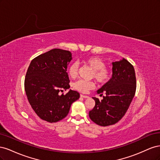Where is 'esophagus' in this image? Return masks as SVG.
<instances>
[{
  "mask_svg": "<svg viewBox=\"0 0 160 160\" xmlns=\"http://www.w3.org/2000/svg\"><path fill=\"white\" fill-rule=\"evenodd\" d=\"M81 98H85V99H88V98H89V96H88V95H81Z\"/></svg>",
  "mask_w": 160,
  "mask_h": 160,
  "instance_id": "1",
  "label": "esophagus"
}]
</instances>
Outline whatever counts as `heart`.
I'll list each match as a JSON object with an SVG mask.
<instances>
[{"label":"heart","instance_id":"heart-1","mask_svg":"<svg viewBox=\"0 0 160 160\" xmlns=\"http://www.w3.org/2000/svg\"><path fill=\"white\" fill-rule=\"evenodd\" d=\"M84 62L87 65L93 70L91 77L98 83L103 84L109 80L111 72L108 68H106L105 62L102 59L97 57H91L86 59ZM77 72H78V65L75 62L72 63L68 68L69 76L72 79H75L77 77ZM73 88L81 93H86L89 90L95 88V83L93 81L79 80L74 83Z\"/></svg>","mask_w":160,"mask_h":160}]
</instances>
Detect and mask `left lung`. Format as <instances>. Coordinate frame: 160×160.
Wrapping results in <instances>:
<instances>
[{"mask_svg": "<svg viewBox=\"0 0 160 160\" xmlns=\"http://www.w3.org/2000/svg\"><path fill=\"white\" fill-rule=\"evenodd\" d=\"M112 77L97 91L103 99L92 98L95 105L89 113L90 119L101 126L118 122L128 111L136 90V78L133 66L124 58L112 62Z\"/></svg>", "mask_w": 160, "mask_h": 160, "instance_id": "left-lung-1", "label": "left lung"}]
</instances>
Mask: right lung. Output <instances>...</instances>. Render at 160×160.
I'll return each mask as SVG.
<instances>
[{
    "label": "right lung",
    "mask_w": 160,
    "mask_h": 160,
    "mask_svg": "<svg viewBox=\"0 0 160 160\" xmlns=\"http://www.w3.org/2000/svg\"><path fill=\"white\" fill-rule=\"evenodd\" d=\"M71 60L70 51L54 49L31 62L25 90L32 109L42 120L55 123L65 118L71 104L79 98L78 92L71 89L65 95L59 94L70 88L67 70Z\"/></svg>",
    "instance_id": "right-lung-1"
}]
</instances>
